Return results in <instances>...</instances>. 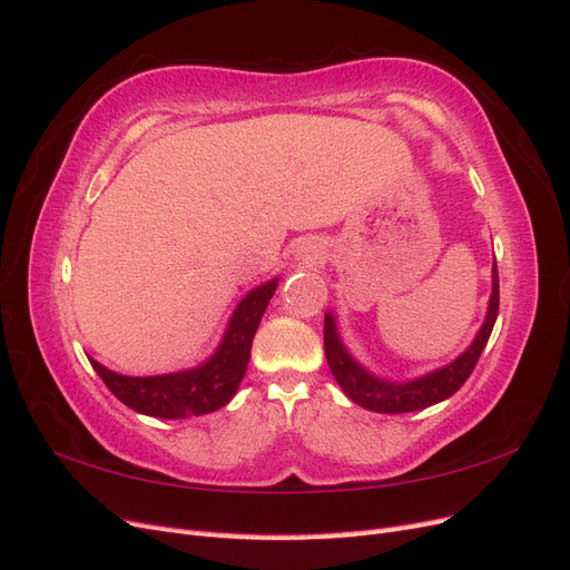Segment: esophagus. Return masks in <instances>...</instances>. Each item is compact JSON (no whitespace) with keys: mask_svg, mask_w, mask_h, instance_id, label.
Returning <instances> with one entry per match:
<instances>
[{"mask_svg":"<svg viewBox=\"0 0 570 570\" xmlns=\"http://www.w3.org/2000/svg\"><path fill=\"white\" fill-rule=\"evenodd\" d=\"M298 258H303L305 263H315V261H320V258H317V250L312 248V246H301V250H298Z\"/></svg>","mask_w":570,"mask_h":570,"instance_id":"obj_1","label":"esophagus"}]
</instances>
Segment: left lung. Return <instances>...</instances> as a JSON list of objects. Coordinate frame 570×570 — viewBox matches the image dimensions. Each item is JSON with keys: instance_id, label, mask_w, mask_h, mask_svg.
<instances>
[{"instance_id": "left-lung-1", "label": "left lung", "mask_w": 570, "mask_h": 570, "mask_svg": "<svg viewBox=\"0 0 570 570\" xmlns=\"http://www.w3.org/2000/svg\"><path fill=\"white\" fill-rule=\"evenodd\" d=\"M498 309H500V274H498V263H494L488 315H485L481 332L475 334L473 343L454 362L440 366V370H435L426 376L412 379L407 383L383 381V379L366 372L362 364H357L353 360V355L345 351V345L341 343L334 315L332 312H326L324 315V353H326L328 370H332L343 393L353 402H357V405L364 410L379 412V414H402V412L426 410V407L435 405V402H443L450 395H454L459 389H462L464 381L471 376L473 366H475V362H479L483 347L492 334L494 320H498Z\"/></svg>"}]
</instances>
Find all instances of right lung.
<instances>
[{
    "mask_svg": "<svg viewBox=\"0 0 570 570\" xmlns=\"http://www.w3.org/2000/svg\"><path fill=\"white\" fill-rule=\"evenodd\" d=\"M279 279H272L236 305L223 343L215 355L196 370L160 376H122L89 360L95 372L122 405L158 419H187L225 407L242 383L250 360L253 336L265 315Z\"/></svg>",
    "mask_w": 570,
    "mask_h": 570,
    "instance_id": "right-lung-1",
    "label": "right lung"
}]
</instances>
